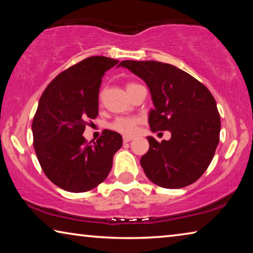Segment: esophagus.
Here are the masks:
<instances>
[{"instance_id": "obj_1", "label": "esophagus", "mask_w": 253, "mask_h": 253, "mask_svg": "<svg viewBox=\"0 0 253 253\" xmlns=\"http://www.w3.org/2000/svg\"><path fill=\"white\" fill-rule=\"evenodd\" d=\"M131 139H132V137H131V136H124V137H123L124 143H128V142H130Z\"/></svg>"}]
</instances>
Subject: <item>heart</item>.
I'll return each instance as SVG.
<instances>
[{
	"instance_id": "1",
	"label": "heart",
	"mask_w": 253,
	"mask_h": 253,
	"mask_svg": "<svg viewBox=\"0 0 253 253\" xmlns=\"http://www.w3.org/2000/svg\"><path fill=\"white\" fill-rule=\"evenodd\" d=\"M132 84H128L127 88L130 87ZM139 122L140 119L137 117L121 116V117H117L115 121L110 123L109 128L117 132H121V134L125 136H130V135H134L137 131V127H138Z\"/></svg>"
}]
</instances>
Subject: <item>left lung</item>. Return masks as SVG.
<instances>
[{"label": "left lung", "instance_id": "left-lung-1", "mask_svg": "<svg viewBox=\"0 0 253 253\" xmlns=\"http://www.w3.org/2000/svg\"><path fill=\"white\" fill-rule=\"evenodd\" d=\"M119 66L148 85L155 107L148 117L152 131L172 134L161 143L147 137L149 149L140 158L146 176L165 188L193 184L209 168L220 140L221 119L212 93L194 77L169 63L125 60Z\"/></svg>", "mask_w": 253, "mask_h": 253}]
</instances>
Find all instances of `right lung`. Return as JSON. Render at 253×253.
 Here are the masks:
<instances>
[{
  "instance_id": "1",
  "label": "right lung",
  "mask_w": 253,
  "mask_h": 253,
  "mask_svg": "<svg viewBox=\"0 0 253 253\" xmlns=\"http://www.w3.org/2000/svg\"><path fill=\"white\" fill-rule=\"evenodd\" d=\"M118 60L85 58L51 81L33 117V146L51 182L74 193L104 182L113 157L123 145L121 134L106 129L92 144L83 136L89 119L98 116V93L105 72Z\"/></svg>"
}]
</instances>
